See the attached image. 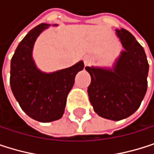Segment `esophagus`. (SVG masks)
Listing matches in <instances>:
<instances>
[{
    "label": "esophagus",
    "mask_w": 154,
    "mask_h": 154,
    "mask_svg": "<svg viewBox=\"0 0 154 154\" xmlns=\"http://www.w3.org/2000/svg\"><path fill=\"white\" fill-rule=\"evenodd\" d=\"M91 57H88V56H86L85 57H84V64H85V66H89L90 64H91Z\"/></svg>",
    "instance_id": "1"
}]
</instances>
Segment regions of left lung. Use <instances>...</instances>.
Here are the masks:
<instances>
[{"mask_svg":"<svg viewBox=\"0 0 154 154\" xmlns=\"http://www.w3.org/2000/svg\"><path fill=\"white\" fill-rule=\"evenodd\" d=\"M124 50L113 68L86 66L91 83L88 93L94 111L101 117L119 121L132 116L147 91L149 64L143 48L126 29H116Z\"/></svg>","mask_w":154,"mask_h":154,"instance_id":"left-lung-1","label":"left lung"}]
</instances>
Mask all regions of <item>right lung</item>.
Returning a JSON list of instances; mask_svg holds the SVG:
<instances>
[{
	"label": "right lung",
	"instance_id": "add662e5",
	"mask_svg": "<svg viewBox=\"0 0 154 154\" xmlns=\"http://www.w3.org/2000/svg\"><path fill=\"white\" fill-rule=\"evenodd\" d=\"M49 26L41 23L29 31L18 45L11 61L10 84L16 100L29 117L42 123L62 117L75 76L84 68L82 60L51 73L42 72L37 67L32 57L34 43Z\"/></svg>",
	"mask_w": 154,
	"mask_h": 154
}]
</instances>
